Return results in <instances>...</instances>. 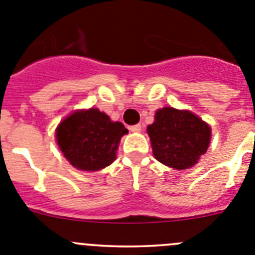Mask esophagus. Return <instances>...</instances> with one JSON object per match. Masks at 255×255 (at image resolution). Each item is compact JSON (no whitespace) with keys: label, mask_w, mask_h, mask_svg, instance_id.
Masks as SVG:
<instances>
[{"label":"esophagus","mask_w":255,"mask_h":255,"mask_svg":"<svg viewBox=\"0 0 255 255\" xmlns=\"http://www.w3.org/2000/svg\"><path fill=\"white\" fill-rule=\"evenodd\" d=\"M129 130L130 132H140V130H142V126L140 125H134V126H130L129 127Z\"/></svg>","instance_id":"obj_1"}]
</instances>
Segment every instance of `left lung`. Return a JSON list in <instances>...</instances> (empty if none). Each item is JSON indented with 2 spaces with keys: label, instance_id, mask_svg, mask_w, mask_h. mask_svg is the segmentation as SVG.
Wrapping results in <instances>:
<instances>
[{
  "label": "left lung",
  "instance_id": "8db88e82",
  "mask_svg": "<svg viewBox=\"0 0 255 255\" xmlns=\"http://www.w3.org/2000/svg\"><path fill=\"white\" fill-rule=\"evenodd\" d=\"M147 133L155 159L178 170L197 164L208 149L212 137L208 123L190 111L173 107L158 110Z\"/></svg>",
  "mask_w": 255,
  "mask_h": 255
}]
</instances>
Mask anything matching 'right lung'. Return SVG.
Masks as SVG:
<instances>
[{
	"mask_svg": "<svg viewBox=\"0 0 255 255\" xmlns=\"http://www.w3.org/2000/svg\"><path fill=\"white\" fill-rule=\"evenodd\" d=\"M128 129L112 122L97 108L80 110L62 121L56 129L59 149L75 168L95 172L116 159L121 138Z\"/></svg>",
	"mask_w": 255,
	"mask_h": 255,
	"instance_id": "obj_1",
	"label": "right lung"
}]
</instances>
